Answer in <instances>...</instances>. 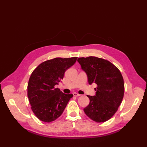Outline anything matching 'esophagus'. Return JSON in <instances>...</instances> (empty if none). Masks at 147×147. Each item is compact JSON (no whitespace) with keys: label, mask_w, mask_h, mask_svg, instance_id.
<instances>
[{"label":"esophagus","mask_w":147,"mask_h":147,"mask_svg":"<svg viewBox=\"0 0 147 147\" xmlns=\"http://www.w3.org/2000/svg\"><path fill=\"white\" fill-rule=\"evenodd\" d=\"M73 95L74 96H80V95L79 94V93H76V92H74L73 93Z\"/></svg>","instance_id":"34e87169"}]
</instances>
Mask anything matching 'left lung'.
Here are the masks:
<instances>
[{"mask_svg":"<svg viewBox=\"0 0 147 147\" xmlns=\"http://www.w3.org/2000/svg\"><path fill=\"white\" fill-rule=\"evenodd\" d=\"M86 72L90 85L96 84V95H87L88 105L83 109L87 116L96 123L113 116L123 100L124 83L119 69L111 62L94 56L78 59Z\"/></svg>","mask_w":147,"mask_h":147,"instance_id":"1","label":"left lung"}]
</instances>
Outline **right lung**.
<instances>
[{
	"label": "right lung",
	"mask_w": 147,
	"mask_h": 147,
	"mask_svg": "<svg viewBox=\"0 0 147 147\" xmlns=\"http://www.w3.org/2000/svg\"><path fill=\"white\" fill-rule=\"evenodd\" d=\"M78 57H56L42 62L34 70L28 84V97L36 117L51 123L60 117L73 94H65L55 88L64 73Z\"/></svg>",
	"instance_id": "add662e5"
}]
</instances>
